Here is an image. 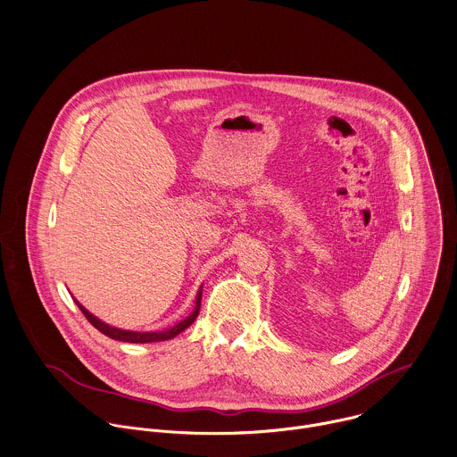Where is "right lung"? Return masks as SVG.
Here are the masks:
<instances>
[{"label": "right lung", "mask_w": 457, "mask_h": 457, "mask_svg": "<svg viewBox=\"0 0 457 457\" xmlns=\"http://www.w3.org/2000/svg\"><path fill=\"white\" fill-rule=\"evenodd\" d=\"M77 305L80 307V311L84 312V316L91 321V325H95L102 334L112 337V339H118V341H127V343H154V341H166V339H171L175 336H179L182 330H186L198 316L200 312V302H202V287L198 289L196 293V302H195V309L193 312L184 318L182 321L175 323L173 327L170 328H164V330H152V332H137V330H123V328H118V327H112L105 321H102L100 318H96L93 312H89L79 300H75Z\"/></svg>", "instance_id": "obj_1"}]
</instances>
